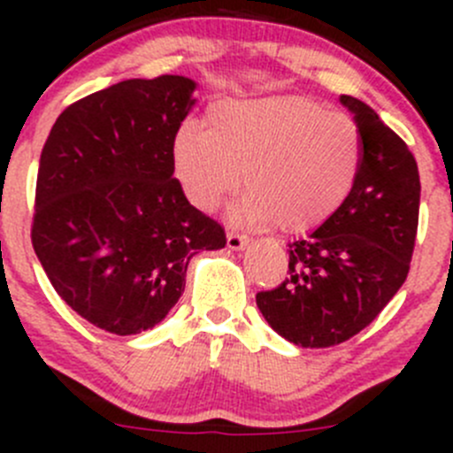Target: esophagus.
Here are the masks:
<instances>
[{
    "label": "esophagus",
    "instance_id": "esophagus-1",
    "mask_svg": "<svg viewBox=\"0 0 453 453\" xmlns=\"http://www.w3.org/2000/svg\"><path fill=\"white\" fill-rule=\"evenodd\" d=\"M248 236L239 234V232H227V248H230L232 252H241V250L248 248Z\"/></svg>",
    "mask_w": 453,
    "mask_h": 453
}]
</instances>
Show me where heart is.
Masks as SVG:
<instances>
[{
	"label": "heart",
	"mask_w": 453,
	"mask_h": 453,
	"mask_svg": "<svg viewBox=\"0 0 453 453\" xmlns=\"http://www.w3.org/2000/svg\"><path fill=\"white\" fill-rule=\"evenodd\" d=\"M173 173L190 203L217 208L250 188L232 217L250 226L307 232L342 208L362 168L359 129L304 96L226 98L208 127L184 122L171 142Z\"/></svg>",
	"instance_id": "b5f03b06"
}]
</instances>
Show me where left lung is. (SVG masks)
Masks as SVG:
<instances>
[{
  "label": "left lung",
  "mask_w": 453,
  "mask_h": 453,
  "mask_svg": "<svg viewBox=\"0 0 453 453\" xmlns=\"http://www.w3.org/2000/svg\"><path fill=\"white\" fill-rule=\"evenodd\" d=\"M362 138V168L333 217L289 243V278L256 296L269 326L303 349L366 328L410 272L421 181L408 144L366 103L340 96Z\"/></svg>",
  "instance_id": "8db88e82"
}]
</instances>
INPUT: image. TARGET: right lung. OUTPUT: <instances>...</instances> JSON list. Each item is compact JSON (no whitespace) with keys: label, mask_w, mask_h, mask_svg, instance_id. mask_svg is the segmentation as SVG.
<instances>
[{"label":"right lung","mask_w":453,"mask_h":453,"mask_svg":"<svg viewBox=\"0 0 453 453\" xmlns=\"http://www.w3.org/2000/svg\"><path fill=\"white\" fill-rule=\"evenodd\" d=\"M195 89L186 76L122 81L67 107L41 150L36 258L57 294L113 335L162 322L190 258L226 248L173 177L171 142Z\"/></svg>","instance_id":"right-lung-1"}]
</instances>
